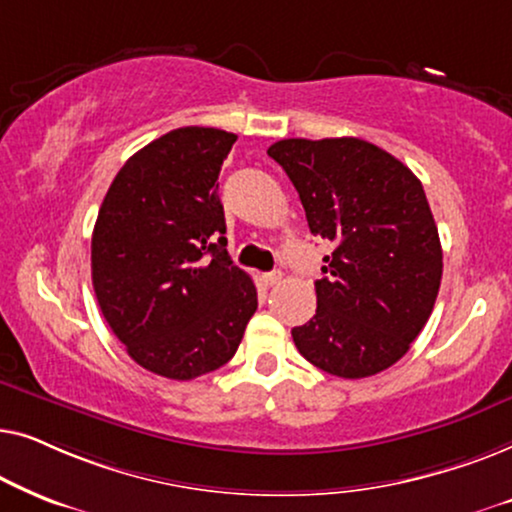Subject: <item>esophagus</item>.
Segmentation results:
<instances>
[{
  "instance_id": "1",
  "label": "esophagus",
  "mask_w": 512,
  "mask_h": 512,
  "mask_svg": "<svg viewBox=\"0 0 512 512\" xmlns=\"http://www.w3.org/2000/svg\"><path fill=\"white\" fill-rule=\"evenodd\" d=\"M263 282L265 286H275L282 282V270H272V272H265L263 275Z\"/></svg>"
}]
</instances>
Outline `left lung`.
Wrapping results in <instances>:
<instances>
[{
    "label": "left lung",
    "instance_id": "8db88e82",
    "mask_svg": "<svg viewBox=\"0 0 512 512\" xmlns=\"http://www.w3.org/2000/svg\"><path fill=\"white\" fill-rule=\"evenodd\" d=\"M268 156L284 167L324 256L317 314L291 331L298 352L326 373L359 380L410 349L443 277V249L415 174L356 137L282 139Z\"/></svg>",
    "mask_w": 512,
    "mask_h": 512
}]
</instances>
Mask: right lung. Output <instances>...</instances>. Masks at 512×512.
<instances>
[{
    "mask_svg": "<svg viewBox=\"0 0 512 512\" xmlns=\"http://www.w3.org/2000/svg\"><path fill=\"white\" fill-rule=\"evenodd\" d=\"M237 135L177 128L139 149L97 214L90 265L100 310L139 366L195 380L233 359L258 307L226 251L221 165Z\"/></svg>",
    "mask_w": 512,
    "mask_h": 512,
    "instance_id": "obj_1",
    "label": "right lung"
}]
</instances>
